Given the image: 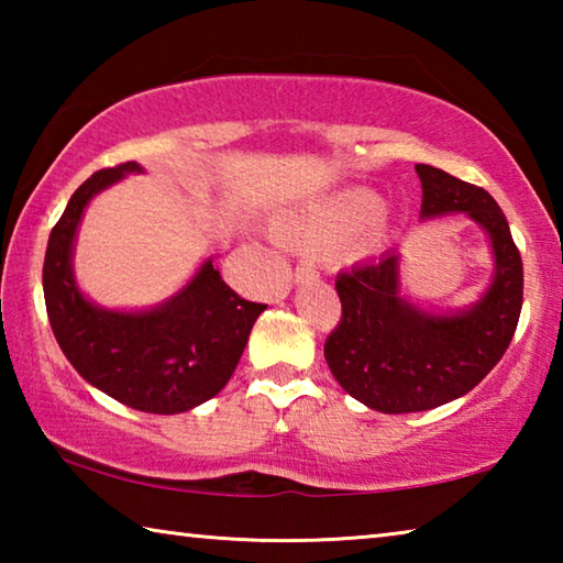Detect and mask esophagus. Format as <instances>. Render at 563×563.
I'll return each mask as SVG.
<instances>
[{
  "mask_svg": "<svg viewBox=\"0 0 563 563\" xmlns=\"http://www.w3.org/2000/svg\"><path fill=\"white\" fill-rule=\"evenodd\" d=\"M316 278H318L316 265L308 263V261L298 263V268H295V283L302 285V283H310V280H316Z\"/></svg>",
  "mask_w": 563,
  "mask_h": 563,
  "instance_id": "esophagus-1",
  "label": "esophagus"
}]
</instances>
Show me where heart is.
<instances>
[{"label":"heart","mask_w":563,"mask_h":563,"mask_svg":"<svg viewBox=\"0 0 563 563\" xmlns=\"http://www.w3.org/2000/svg\"><path fill=\"white\" fill-rule=\"evenodd\" d=\"M389 213L375 190L345 188L325 201L310 203L275 221L278 241L300 251H332L342 258H362L389 235Z\"/></svg>","instance_id":"heart-1"}]
</instances>
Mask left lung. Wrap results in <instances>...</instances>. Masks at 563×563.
I'll list each match as a JSON object with an SVG mask.
<instances>
[{
    "instance_id": "left-lung-1",
    "label": "left lung",
    "mask_w": 563,
    "mask_h": 563,
    "mask_svg": "<svg viewBox=\"0 0 563 563\" xmlns=\"http://www.w3.org/2000/svg\"><path fill=\"white\" fill-rule=\"evenodd\" d=\"M415 168L422 221L470 216L489 238L494 275L479 300L454 312L405 298L397 251L338 275L342 318L325 342L328 367L350 397L385 415L424 412L479 385L507 352L523 298L521 255L497 201L434 166Z\"/></svg>"
}]
</instances>
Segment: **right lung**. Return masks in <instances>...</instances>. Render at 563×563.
Masks as SVG:
<instances>
[{
	"label": "right lung",
	"mask_w": 563,
	"mask_h": 563,
	"mask_svg": "<svg viewBox=\"0 0 563 563\" xmlns=\"http://www.w3.org/2000/svg\"><path fill=\"white\" fill-rule=\"evenodd\" d=\"M129 174L144 168L129 161L97 170L52 228L42 275L46 316L66 360L89 385L139 412H188L225 387L268 305L228 288L211 258L156 308L109 310L91 302L74 278L76 231L91 198Z\"/></svg>",
	"instance_id": "right-lung-1"
}]
</instances>
